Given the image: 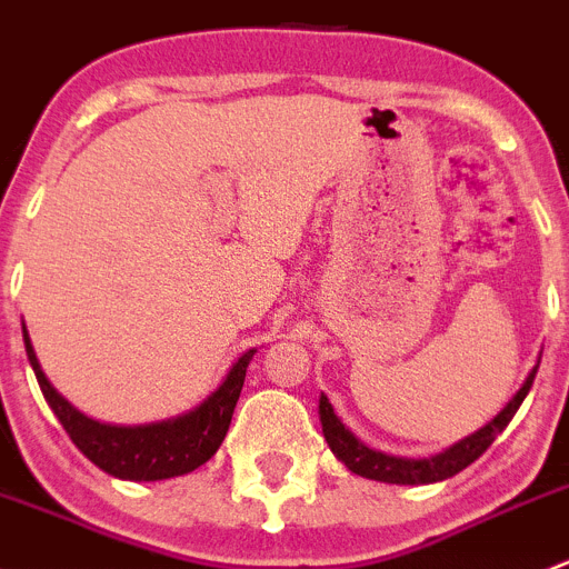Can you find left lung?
Returning <instances> with one entry per match:
<instances>
[{
  "label": "left lung",
  "mask_w": 569,
  "mask_h": 569,
  "mask_svg": "<svg viewBox=\"0 0 569 569\" xmlns=\"http://www.w3.org/2000/svg\"><path fill=\"white\" fill-rule=\"evenodd\" d=\"M539 369V358L537 366L529 371V377L523 380L520 391L512 396V399L503 405V410L498 412L496 418L485 423L481 429H476L473 435L468 438L457 440L455 446L449 449L438 451L432 457H421V460H407V457H393L386 455V451L369 449L341 418L336 416L332 410L330 399L325 393L319 396V421H321V432H325L327 446H330L332 455L338 457L343 465H347L352 473L363 476V479H375V481H386V485H432V481H443L451 479L455 473H460L462 468H468L470 462L479 460L487 449H490L492 440L507 429V423L512 421V416L518 412V407L523 405V399L531 391V382L537 377Z\"/></svg>",
  "instance_id": "8db88e82"
}]
</instances>
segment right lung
Here are the masks:
<instances>
[{"label": "right lung", "instance_id": "add662e5", "mask_svg": "<svg viewBox=\"0 0 569 569\" xmlns=\"http://www.w3.org/2000/svg\"><path fill=\"white\" fill-rule=\"evenodd\" d=\"M21 332H24L27 358H30L32 371H36L43 399L49 401L51 412L62 423L73 446L90 462L99 465L104 473L129 481L173 479V476H183L209 462L222 446V440H226L233 407H237L239 393H242L244 375H248V366L252 355H256V349H248L231 366V371L217 386V391H211L192 410L181 412L176 418H164V421L120 427V423H101L96 418L84 416L82 410H77L66 396L57 391L49 377L43 375V369H40V360L36 349H32L30 332H27L24 325H21Z\"/></svg>", "mask_w": 569, "mask_h": 569}]
</instances>
